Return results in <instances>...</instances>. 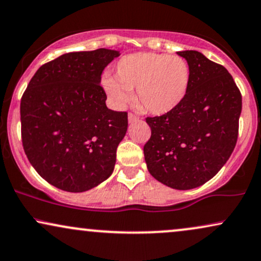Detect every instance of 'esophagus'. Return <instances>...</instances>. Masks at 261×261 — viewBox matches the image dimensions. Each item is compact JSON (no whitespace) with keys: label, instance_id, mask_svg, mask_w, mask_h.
<instances>
[{"label":"esophagus","instance_id":"1","mask_svg":"<svg viewBox=\"0 0 261 261\" xmlns=\"http://www.w3.org/2000/svg\"><path fill=\"white\" fill-rule=\"evenodd\" d=\"M137 121H139V117H138V116H136L134 114H128V122H129V123H134V122H137Z\"/></svg>","mask_w":261,"mask_h":261}]
</instances>
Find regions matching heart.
Masks as SVG:
<instances>
[{
    "label": "heart",
    "instance_id": "1",
    "mask_svg": "<svg viewBox=\"0 0 261 261\" xmlns=\"http://www.w3.org/2000/svg\"><path fill=\"white\" fill-rule=\"evenodd\" d=\"M191 71L180 57L140 52L120 59L115 77L106 76L102 86L117 105L130 99L136 89L137 104L152 115H165L181 104L188 93Z\"/></svg>",
    "mask_w": 261,
    "mask_h": 261
}]
</instances>
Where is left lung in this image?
<instances>
[{
    "label": "left lung",
    "instance_id": "left-lung-1",
    "mask_svg": "<svg viewBox=\"0 0 261 261\" xmlns=\"http://www.w3.org/2000/svg\"><path fill=\"white\" fill-rule=\"evenodd\" d=\"M191 71L188 93L168 114L147 117L144 145L150 174L172 189L203 185L221 169L239 137L242 95L223 65L197 50H182Z\"/></svg>",
    "mask_w": 261,
    "mask_h": 261
}]
</instances>
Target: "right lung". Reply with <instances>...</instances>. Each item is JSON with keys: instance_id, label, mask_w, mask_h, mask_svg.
I'll return each mask as SVG.
<instances>
[{"instance_id": "obj_1", "label": "right lung", "mask_w": 261, "mask_h": 261, "mask_svg": "<svg viewBox=\"0 0 261 261\" xmlns=\"http://www.w3.org/2000/svg\"><path fill=\"white\" fill-rule=\"evenodd\" d=\"M118 56L106 48L63 54L37 70L21 96L22 147L58 189L87 191L114 172L128 116L108 109L100 80Z\"/></svg>"}]
</instances>
